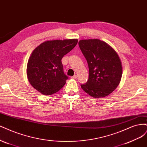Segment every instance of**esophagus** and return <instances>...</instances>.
<instances>
[{"instance_id":"obj_1","label":"esophagus","mask_w":147,"mask_h":147,"mask_svg":"<svg viewBox=\"0 0 147 147\" xmlns=\"http://www.w3.org/2000/svg\"><path fill=\"white\" fill-rule=\"evenodd\" d=\"M77 78H78L77 75H74V76H72V77H71V78H72V79H77Z\"/></svg>"}]
</instances>
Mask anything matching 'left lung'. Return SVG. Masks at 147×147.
Segmentation results:
<instances>
[{
    "mask_svg": "<svg viewBox=\"0 0 147 147\" xmlns=\"http://www.w3.org/2000/svg\"><path fill=\"white\" fill-rule=\"evenodd\" d=\"M79 48L89 69L87 82L80 86L92 97L104 98L118 87L122 76L120 59L115 51L98 39L82 40Z\"/></svg>",
    "mask_w": 147,
    "mask_h": 147,
    "instance_id": "left-lung-1",
    "label": "left lung"
}]
</instances>
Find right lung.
<instances>
[{
    "label": "right lung",
    "mask_w": 147,
    "mask_h": 147,
    "mask_svg": "<svg viewBox=\"0 0 147 147\" xmlns=\"http://www.w3.org/2000/svg\"><path fill=\"white\" fill-rule=\"evenodd\" d=\"M77 43V39L51 40L36 48L27 67V78L31 86L45 95L59 91L68 79L63 72L61 59Z\"/></svg>",
    "instance_id": "1"
}]
</instances>
